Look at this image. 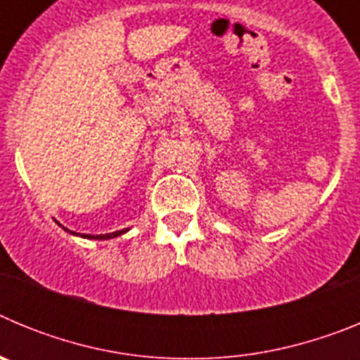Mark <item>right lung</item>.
Here are the masks:
<instances>
[{"instance_id": "add662e5", "label": "right lung", "mask_w": 360, "mask_h": 360, "mask_svg": "<svg viewBox=\"0 0 360 360\" xmlns=\"http://www.w3.org/2000/svg\"><path fill=\"white\" fill-rule=\"evenodd\" d=\"M65 231H68V229H65ZM128 231V229H122V231H115V232H110V234H98V236H94V234H88V236H86V234H81V236H84V238H91V240H110V238H117V236H120V234H124V232ZM72 232V231H70Z\"/></svg>"}]
</instances>
